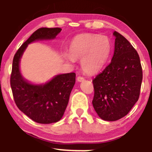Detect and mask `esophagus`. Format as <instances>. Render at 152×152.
Listing matches in <instances>:
<instances>
[{
  "mask_svg": "<svg viewBox=\"0 0 152 152\" xmlns=\"http://www.w3.org/2000/svg\"><path fill=\"white\" fill-rule=\"evenodd\" d=\"M77 81L78 82H81V81H84V78L83 77V76H78L77 77Z\"/></svg>",
  "mask_w": 152,
  "mask_h": 152,
  "instance_id": "obj_1",
  "label": "esophagus"
}]
</instances>
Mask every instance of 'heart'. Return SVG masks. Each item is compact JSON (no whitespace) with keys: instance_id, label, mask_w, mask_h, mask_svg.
<instances>
[{"instance_id":"b5f03b06","label":"heart","mask_w":152,"mask_h":152,"mask_svg":"<svg viewBox=\"0 0 152 152\" xmlns=\"http://www.w3.org/2000/svg\"><path fill=\"white\" fill-rule=\"evenodd\" d=\"M112 45L107 36L85 34L73 38L66 58L69 61L81 58V67L88 74H94L104 67L111 54Z\"/></svg>"}]
</instances>
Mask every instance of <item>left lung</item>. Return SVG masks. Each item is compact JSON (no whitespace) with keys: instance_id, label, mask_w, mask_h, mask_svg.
<instances>
[{"instance_id":"1","label":"left lung","mask_w":152,"mask_h":152,"mask_svg":"<svg viewBox=\"0 0 152 152\" xmlns=\"http://www.w3.org/2000/svg\"><path fill=\"white\" fill-rule=\"evenodd\" d=\"M114 53L110 64L93 79L92 104L99 116L114 121L125 116L139 99L142 68L137 51L115 31Z\"/></svg>"}]
</instances>
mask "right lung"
I'll list each match as a JSON object with an SVG mask.
<instances>
[{
  "label": "right lung",
  "mask_w": 152,
  "mask_h": 152,
  "mask_svg": "<svg viewBox=\"0 0 152 152\" xmlns=\"http://www.w3.org/2000/svg\"><path fill=\"white\" fill-rule=\"evenodd\" d=\"M61 31L60 28H41L28 38L15 53L10 74V86L18 108L33 121L51 124L62 118L76 81V74L56 76L45 84L34 85L22 77L19 62L28 44L38 40L53 39Z\"/></svg>",
  "instance_id": "obj_1"
}]
</instances>
